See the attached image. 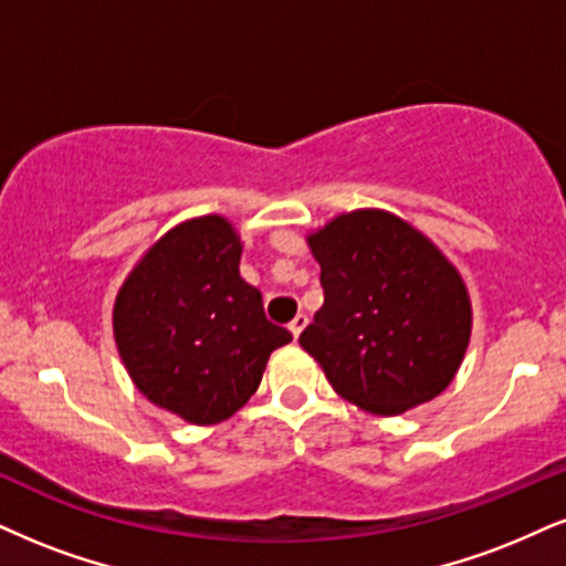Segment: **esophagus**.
<instances>
[{
    "mask_svg": "<svg viewBox=\"0 0 566 566\" xmlns=\"http://www.w3.org/2000/svg\"><path fill=\"white\" fill-rule=\"evenodd\" d=\"M306 327V315H302V312H298V315L291 319V325H289V331L294 333V338H298L302 336V331Z\"/></svg>",
    "mask_w": 566,
    "mask_h": 566,
    "instance_id": "1",
    "label": "esophagus"
}]
</instances>
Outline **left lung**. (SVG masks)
<instances>
[{
  "label": "left lung",
  "instance_id": "1",
  "mask_svg": "<svg viewBox=\"0 0 566 566\" xmlns=\"http://www.w3.org/2000/svg\"><path fill=\"white\" fill-rule=\"evenodd\" d=\"M310 247L325 304L298 344L336 394L375 415L436 399L470 340L459 272L424 235L378 209L340 214Z\"/></svg>",
  "mask_w": 566,
  "mask_h": 566
}]
</instances>
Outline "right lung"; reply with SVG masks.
<instances>
[{"label": "right lung", "instance_id": "right-lung-1", "mask_svg": "<svg viewBox=\"0 0 566 566\" xmlns=\"http://www.w3.org/2000/svg\"><path fill=\"white\" fill-rule=\"evenodd\" d=\"M241 241L218 214L172 228L115 302V338L138 390L193 424L222 422L251 399L291 333L264 317L239 272Z\"/></svg>", "mask_w": 566, "mask_h": 566}]
</instances>
